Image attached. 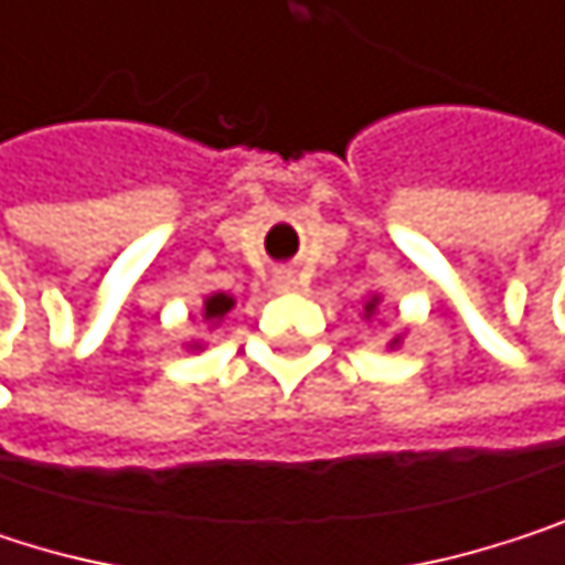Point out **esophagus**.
<instances>
[{"instance_id":"34e87169","label":"esophagus","mask_w":565,"mask_h":565,"mask_svg":"<svg viewBox=\"0 0 565 565\" xmlns=\"http://www.w3.org/2000/svg\"><path fill=\"white\" fill-rule=\"evenodd\" d=\"M298 285H301V280H298L295 270H277L274 274V288L277 291H298Z\"/></svg>"}]
</instances>
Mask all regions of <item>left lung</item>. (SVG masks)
Instances as JSON below:
<instances>
[{"label":"left lung","instance_id":"8db88e82","mask_svg":"<svg viewBox=\"0 0 565 565\" xmlns=\"http://www.w3.org/2000/svg\"><path fill=\"white\" fill-rule=\"evenodd\" d=\"M377 308H381V295H371V298L364 301V318H367V321H374V318H377ZM401 344H404V334H394V338L387 341V348H391V351H394V348H401Z\"/></svg>","mask_w":565,"mask_h":565}]
</instances>
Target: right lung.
Masks as SVG:
<instances>
[{
    "instance_id": "obj_1",
    "label": "right lung",
    "mask_w": 565,
    "mask_h": 565,
    "mask_svg": "<svg viewBox=\"0 0 565 565\" xmlns=\"http://www.w3.org/2000/svg\"><path fill=\"white\" fill-rule=\"evenodd\" d=\"M231 308H234V298L224 295V291H214V295H207L204 305H201V321H204L207 328H217ZM184 348H188V351H201V341H188Z\"/></svg>"
}]
</instances>
